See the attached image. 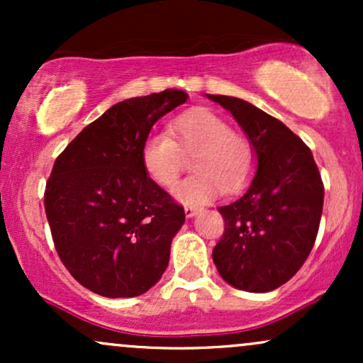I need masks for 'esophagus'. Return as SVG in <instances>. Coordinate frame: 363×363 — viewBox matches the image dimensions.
Masks as SVG:
<instances>
[{
	"label": "esophagus",
	"mask_w": 363,
	"mask_h": 363,
	"mask_svg": "<svg viewBox=\"0 0 363 363\" xmlns=\"http://www.w3.org/2000/svg\"><path fill=\"white\" fill-rule=\"evenodd\" d=\"M184 213L187 218H193V216H196L199 213V208L198 206H186L184 208Z\"/></svg>",
	"instance_id": "esophagus-1"
}]
</instances>
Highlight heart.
Masks as SVG:
<instances>
[{"label": "heart", "instance_id": "b5f03b06", "mask_svg": "<svg viewBox=\"0 0 363 363\" xmlns=\"http://www.w3.org/2000/svg\"><path fill=\"white\" fill-rule=\"evenodd\" d=\"M193 157V174L179 184L174 196L186 205H203L220 191L234 193L251 177L254 148L228 123L206 109L189 111L172 123V136L164 131L150 133L141 145V165L147 176L162 187L179 181L184 157Z\"/></svg>", "mask_w": 363, "mask_h": 363}]
</instances>
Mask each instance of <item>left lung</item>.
Returning a JSON list of instances; mask_svg holds the SVG:
<instances>
[{"label":"left lung","instance_id":"8db88e82","mask_svg":"<svg viewBox=\"0 0 363 363\" xmlns=\"http://www.w3.org/2000/svg\"><path fill=\"white\" fill-rule=\"evenodd\" d=\"M234 116L256 157L247 191L218 211L223 237L213 262L228 285L252 294L272 291L302 268L315 242L324 186L314 157L281 121L228 95H206Z\"/></svg>","mask_w":363,"mask_h":363}]
</instances>
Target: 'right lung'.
<instances>
[{
  "mask_svg": "<svg viewBox=\"0 0 363 363\" xmlns=\"http://www.w3.org/2000/svg\"><path fill=\"white\" fill-rule=\"evenodd\" d=\"M186 101L169 89L116 104L54 162L44 194L54 245L94 294L136 297L167 268L184 208L147 176L140 152L153 124Z\"/></svg>",
  "mask_w": 363,
  "mask_h": 363,
  "instance_id": "right-lung-1",
  "label": "right lung"
}]
</instances>
